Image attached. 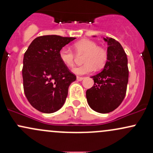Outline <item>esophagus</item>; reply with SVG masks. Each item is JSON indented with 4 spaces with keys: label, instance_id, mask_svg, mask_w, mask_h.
Wrapping results in <instances>:
<instances>
[{
    "label": "esophagus",
    "instance_id": "obj_1",
    "mask_svg": "<svg viewBox=\"0 0 153 153\" xmlns=\"http://www.w3.org/2000/svg\"><path fill=\"white\" fill-rule=\"evenodd\" d=\"M76 79H77V80H78V81H82V80H83V78H82V77H79V76H78L76 78Z\"/></svg>",
    "mask_w": 153,
    "mask_h": 153
}]
</instances>
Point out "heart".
Returning <instances> with one entry per match:
<instances>
[{"label":"heart","instance_id":"b5f03b06","mask_svg":"<svg viewBox=\"0 0 153 153\" xmlns=\"http://www.w3.org/2000/svg\"><path fill=\"white\" fill-rule=\"evenodd\" d=\"M77 55L84 54L82 66L75 67L72 70L75 75H82L93 73L95 69H101L108 59V52L105 48L98 46L96 42L90 39H82L73 45ZM59 59L63 65L71 68L74 65L75 54L68 47H62L59 51Z\"/></svg>","mask_w":153,"mask_h":153}]
</instances>
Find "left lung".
<instances>
[{"label":"left lung","mask_w":153,"mask_h":153,"mask_svg":"<svg viewBox=\"0 0 153 153\" xmlns=\"http://www.w3.org/2000/svg\"><path fill=\"white\" fill-rule=\"evenodd\" d=\"M103 40L108 45V59L103 71L91 77L94 85L86 91V99L93 110L107 114L115 110L125 97L129 71L127 54L120 43L110 37Z\"/></svg>","instance_id":"obj_1"}]
</instances>
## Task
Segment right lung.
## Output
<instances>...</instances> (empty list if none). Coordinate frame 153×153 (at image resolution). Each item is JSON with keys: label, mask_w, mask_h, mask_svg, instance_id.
I'll list each match as a JSON object with an SVG mask.
<instances>
[{"label": "right lung", "mask_w": 153, "mask_h": 153, "mask_svg": "<svg viewBox=\"0 0 153 153\" xmlns=\"http://www.w3.org/2000/svg\"><path fill=\"white\" fill-rule=\"evenodd\" d=\"M75 39L57 35L39 36L24 54V94L31 106L42 113L60 109L65 102L68 88L76 80V76L59 60L58 54L62 47Z\"/></svg>", "instance_id": "right-lung-1"}]
</instances>
